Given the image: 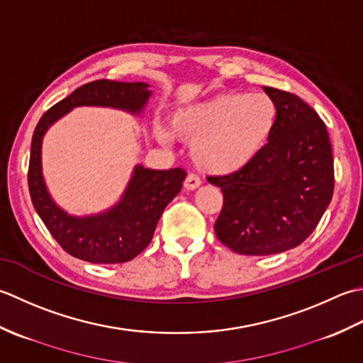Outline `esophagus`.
<instances>
[{
  "label": "esophagus",
  "mask_w": 363,
  "mask_h": 363,
  "mask_svg": "<svg viewBox=\"0 0 363 363\" xmlns=\"http://www.w3.org/2000/svg\"><path fill=\"white\" fill-rule=\"evenodd\" d=\"M184 188H186L188 191H194L197 189L199 186H201V179L196 174H188L186 179H184Z\"/></svg>",
  "instance_id": "1"
}]
</instances>
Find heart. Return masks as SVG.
Here are the masks:
<instances>
[{
	"mask_svg": "<svg viewBox=\"0 0 363 363\" xmlns=\"http://www.w3.org/2000/svg\"><path fill=\"white\" fill-rule=\"evenodd\" d=\"M277 106L263 92H227L194 105L177 109L171 131L191 140L189 155L194 166L211 175L240 172L268 144L276 127ZM162 143L171 133L158 128Z\"/></svg>",
	"mask_w": 363,
	"mask_h": 363,
	"instance_id": "1",
	"label": "heart"
}]
</instances>
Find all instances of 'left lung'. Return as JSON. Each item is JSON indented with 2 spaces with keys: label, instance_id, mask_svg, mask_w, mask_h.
Instances as JSON below:
<instances>
[{
  "label": "left lung",
  "instance_id": "1",
  "mask_svg": "<svg viewBox=\"0 0 363 363\" xmlns=\"http://www.w3.org/2000/svg\"><path fill=\"white\" fill-rule=\"evenodd\" d=\"M263 89L277 106L268 144L240 172L210 177L224 194L214 232L242 255H272L299 246L315 230L334 194L326 125L298 95Z\"/></svg>",
  "mask_w": 363,
  "mask_h": 363
}]
</instances>
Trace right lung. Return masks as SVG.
Segmentation results:
<instances>
[{
    "label": "right lung",
    "instance_id": "add662e5",
    "mask_svg": "<svg viewBox=\"0 0 363 363\" xmlns=\"http://www.w3.org/2000/svg\"><path fill=\"white\" fill-rule=\"evenodd\" d=\"M149 87L140 81H92L50 108L34 130L28 171L33 205L59 246L79 260L125 263L143 252L153 238L162 211L180 192L186 172L180 167L157 171L136 164L119 202L99 214L73 216L53 201L47 189L42 174L43 136L51 125L78 106L114 108L139 116L152 95Z\"/></svg>",
    "mask_w": 363,
    "mask_h": 363
}]
</instances>
